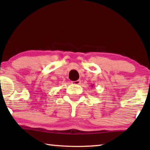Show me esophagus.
Listing matches in <instances>:
<instances>
[{
  "label": "esophagus",
  "instance_id": "1",
  "mask_svg": "<svg viewBox=\"0 0 150 150\" xmlns=\"http://www.w3.org/2000/svg\"><path fill=\"white\" fill-rule=\"evenodd\" d=\"M81 80H77V81H73L72 83L73 84H75V85H79L81 84Z\"/></svg>",
  "mask_w": 150,
  "mask_h": 150
}]
</instances>
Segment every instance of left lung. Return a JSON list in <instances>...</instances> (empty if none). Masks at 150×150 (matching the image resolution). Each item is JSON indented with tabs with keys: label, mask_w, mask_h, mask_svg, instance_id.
Masks as SVG:
<instances>
[{
	"label": "left lung",
	"mask_w": 150,
	"mask_h": 150,
	"mask_svg": "<svg viewBox=\"0 0 150 150\" xmlns=\"http://www.w3.org/2000/svg\"><path fill=\"white\" fill-rule=\"evenodd\" d=\"M91 87H93V85H91Z\"/></svg>",
	"instance_id": "left-lung-1"
}]
</instances>
